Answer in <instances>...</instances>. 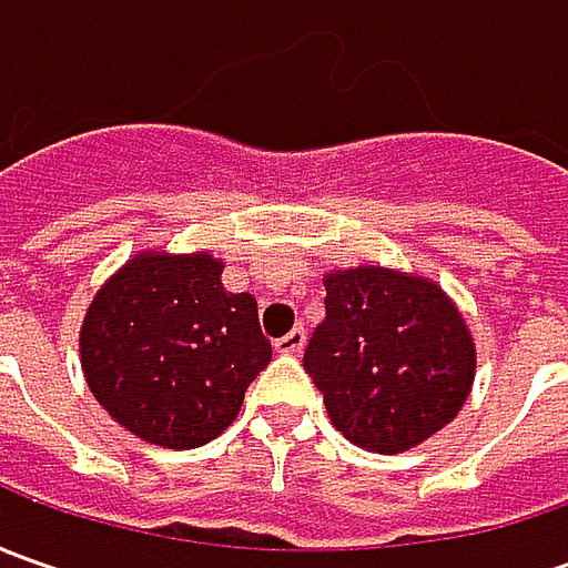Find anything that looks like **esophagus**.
<instances>
[{"instance_id": "1", "label": "esophagus", "mask_w": 568, "mask_h": 568, "mask_svg": "<svg viewBox=\"0 0 568 568\" xmlns=\"http://www.w3.org/2000/svg\"><path fill=\"white\" fill-rule=\"evenodd\" d=\"M303 344H306V332H303V328H294V332H287L284 338L274 341V351H277V354H287V357H296V354L303 351Z\"/></svg>"}]
</instances>
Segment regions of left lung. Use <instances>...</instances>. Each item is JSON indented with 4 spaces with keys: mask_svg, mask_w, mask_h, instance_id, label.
Wrapping results in <instances>:
<instances>
[{
    "mask_svg": "<svg viewBox=\"0 0 568 568\" xmlns=\"http://www.w3.org/2000/svg\"><path fill=\"white\" fill-rule=\"evenodd\" d=\"M303 366L344 439L398 455L462 410L477 354L458 306L417 274L361 265L325 277Z\"/></svg>",
    "mask_w": 568,
    "mask_h": 568,
    "instance_id": "obj_1",
    "label": "left lung"
}]
</instances>
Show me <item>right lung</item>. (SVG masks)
<instances>
[{
	"instance_id": "right-lung-1",
	"label": "right lung",
	"mask_w": 568,
	"mask_h": 568,
	"mask_svg": "<svg viewBox=\"0 0 568 568\" xmlns=\"http://www.w3.org/2000/svg\"><path fill=\"white\" fill-rule=\"evenodd\" d=\"M224 262L142 252L113 274L81 325V369L103 410L151 446L199 448L240 414L272 361L252 294H227Z\"/></svg>"
}]
</instances>
